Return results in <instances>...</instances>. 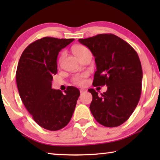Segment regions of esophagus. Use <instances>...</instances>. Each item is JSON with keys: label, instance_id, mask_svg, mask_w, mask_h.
<instances>
[{"label": "esophagus", "instance_id": "obj_1", "mask_svg": "<svg viewBox=\"0 0 160 160\" xmlns=\"http://www.w3.org/2000/svg\"><path fill=\"white\" fill-rule=\"evenodd\" d=\"M86 92V90H85L84 89H80V92H81V94L84 93V92Z\"/></svg>", "mask_w": 160, "mask_h": 160}]
</instances>
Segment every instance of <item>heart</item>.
Wrapping results in <instances>:
<instances>
[{"label":"heart","instance_id":"heart-1","mask_svg":"<svg viewBox=\"0 0 160 160\" xmlns=\"http://www.w3.org/2000/svg\"><path fill=\"white\" fill-rule=\"evenodd\" d=\"M73 52L77 58L79 59H82L84 58L85 55H87V54L90 53L89 49L85 46L83 45H76L74 46L73 47ZM64 56V53L61 54V55L59 58V62H61L62 59ZM87 77V73H82V74H78V75H76L73 78V82L74 84L78 85V86H83L86 83V78Z\"/></svg>","mask_w":160,"mask_h":160}]
</instances>
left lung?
Returning <instances> with one entry per match:
<instances>
[{"instance_id":"1","label":"left lung","mask_w":160,"mask_h":160,"mask_svg":"<svg viewBox=\"0 0 160 160\" xmlns=\"http://www.w3.org/2000/svg\"><path fill=\"white\" fill-rule=\"evenodd\" d=\"M78 41L95 58L94 87H108L101 96L94 89H88L92 95L89 106L92 114L105 127L121 125L130 118L141 98L143 71L137 52L125 41L111 33Z\"/></svg>"}]
</instances>
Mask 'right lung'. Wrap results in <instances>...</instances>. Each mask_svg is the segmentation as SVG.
I'll list each match as a JSON object with an SVG mask.
<instances>
[{
    "label": "right lung",
    "mask_w": 160,
    "mask_h": 160,
    "mask_svg": "<svg viewBox=\"0 0 160 160\" xmlns=\"http://www.w3.org/2000/svg\"><path fill=\"white\" fill-rule=\"evenodd\" d=\"M73 40L52 37L36 40L25 48L17 65L16 81L22 101L34 121L46 130L66 126L80 95L74 87H68L65 93L52 89L59 52Z\"/></svg>",
    "instance_id": "add662e5"
}]
</instances>
